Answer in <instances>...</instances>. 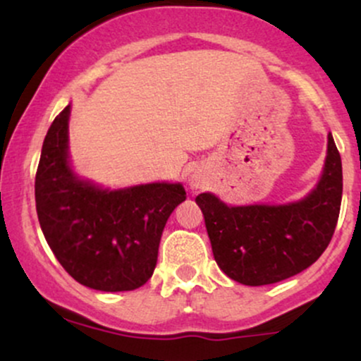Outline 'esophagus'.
Listing matches in <instances>:
<instances>
[{
	"label": "esophagus",
	"mask_w": 361,
	"mask_h": 361,
	"mask_svg": "<svg viewBox=\"0 0 361 361\" xmlns=\"http://www.w3.org/2000/svg\"><path fill=\"white\" fill-rule=\"evenodd\" d=\"M192 188H200V180H197V178H192Z\"/></svg>",
	"instance_id": "esophagus-1"
}]
</instances>
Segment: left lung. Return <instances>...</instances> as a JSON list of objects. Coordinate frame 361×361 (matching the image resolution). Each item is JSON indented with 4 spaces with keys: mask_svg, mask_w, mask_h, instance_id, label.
Segmentation results:
<instances>
[{
    "mask_svg": "<svg viewBox=\"0 0 361 361\" xmlns=\"http://www.w3.org/2000/svg\"><path fill=\"white\" fill-rule=\"evenodd\" d=\"M343 195L341 156L327 135L324 173L317 188L288 205L227 207L210 193L202 209L214 258L229 279L259 287L297 275L316 263L336 229Z\"/></svg>",
    "mask_w": 361,
    "mask_h": 361,
    "instance_id": "8db88e82",
    "label": "left lung"
}]
</instances>
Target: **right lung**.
Segmentation results:
<instances>
[{
	"mask_svg": "<svg viewBox=\"0 0 361 361\" xmlns=\"http://www.w3.org/2000/svg\"><path fill=\"white\" fill-rule=\"evenodd\" d=\"M69 105L45 135L35 204L45 241L74 280L102 292L142 287L156 268L168 217L186 200L180 183L109 192L78 180L68 164Z\"/></svg>",
	"mask_w": 361,
	"mask_h": 361,
	"instance_id": "1",
	"label": "right lung"
}]
</instances>
